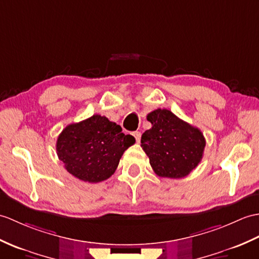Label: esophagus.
I'll return each mask as SVG.
<instances>
[{"instance_id": "1", "label": "esophagus", "mask_w": 259, "mask_h": 259, "mask_svg": "<svg viewBox=\"0 0 259 259\" xmlns=\"http://www.w3.org/2000/svg\"><path fill=\"white\" fill-rule=\"evenodd\" d=\"M132 136H134L136 138V141L137 142H140V139H141V134L139 131H135L134 134H132Z\"/></svg>"}]
</instances>
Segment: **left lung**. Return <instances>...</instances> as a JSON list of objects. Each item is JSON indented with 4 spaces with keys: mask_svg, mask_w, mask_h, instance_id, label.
Masks as SVG:
<instances>
[{
    "mask_svg": "<svg viewBox=\"0 0 259 259\" xmlns=\"http://www.w3.org/2000/svg\"><path fill=\"white\" fill-rule=\"evenodd\" d=\"M147 120L152 127L142 135L141 147L155 174L170 179L189 176L203 158L206 142L201 130L160 108Z\"/></svg>",
    "mask_w": 259,
    "mask_h": 259,
    "instance_id": "8db88e82",
    "label": "left lung"
}]
</instances>
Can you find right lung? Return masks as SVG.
Wrapping results in <instances>:
<instances>
[{"mask_svg":"<svg viewBox=\"0 0 259 259\" xmlns=\"http://www.w3.org/2000/svg\"><path fill=\"white\" fill-rule=\"evenodd\" d=\"M136 139L119 124L94 115L71 123L58 136L56 151L65 169L81 181L97 183L115 173L123 152Z\"/></svg>","mask_w":259,"mask_h":259,"instance_id":"obj_1","label":"right lung"}]
</instances>
